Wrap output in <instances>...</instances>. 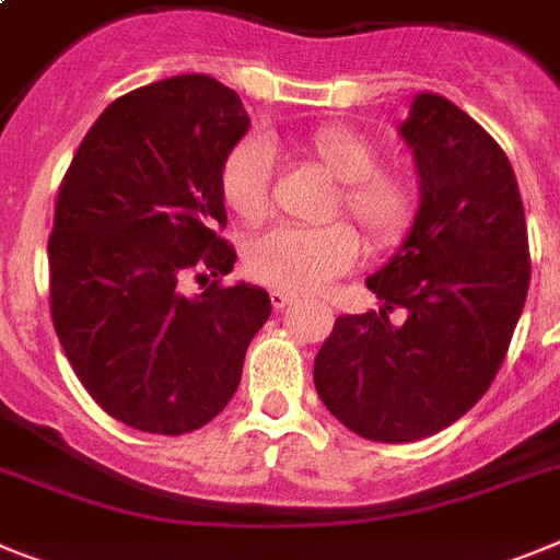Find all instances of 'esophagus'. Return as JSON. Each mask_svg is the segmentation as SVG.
<instances>
[{"label": "esophagus", "mask_w": 560, "mask_h": 560, "mask_svg": "<svg viewBox=\"0 0 560 560\" xmlns=\"http://www.w3.org/2000/svg\"><path fill=\"white\" fill-rule=\"evenodd\" d=\"M269 300H271V305H275L277 312H280V308H285V305L294 303V294H291V291H283V289H271Z\"/></svg>", "instance_id": "34e87169"}]
</instances>
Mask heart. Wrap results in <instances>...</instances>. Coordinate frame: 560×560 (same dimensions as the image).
<instances>
[{"label":"heart","mask_w":560,"mask_h":560,"mask_svg":"<svg viewBox=\"0 0 560 560\" xmlns=\"http://www.w3.org/2000/svg\"><path fill=\"white\" fill-rule=\"evenodd\" d=\"M319 170L339 180L331 212H342L371 252H388L417 221V189L402 172L380 170V150L362 132L328 124L300 141ZM223 207L243 223H260L271 207V158L260 141L237 143L221 166ZM360 257V237L348 223L277 226L246 246V271L283 291H314L346 275Z\"/></svg>","instance_id":"b5f03b06"}]
</instances>
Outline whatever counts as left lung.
<instances>
[{
  "instance_id": "left-lung-1",
  "label": "left lung",
  "mask_w": 560,
  "mask_h": 560,
  "mask_svg": "<svg viewBox=\"0 0 560 560\" xmlns=\"http://www.w3.org/2000/svg\"><path fill=\"white\" fill-rule=\"evenodd\" d=\"M399 136L417 161V221L365 280L380 312L337 317L314 360L323 405L388 444L433 436L479 402L529 289L518 180L490 132L444 95L419 93Z\"/></svg>"
}]
</instances>
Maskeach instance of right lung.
<instances>
[{
	"mask_svg": "<svg viewBox=\"0 0 560 560\" xmlns=\"http://www.w3.org/2000/svg\"><path fill=\"white\" fill-rule=\"evenodd\" d=\"M246 130L234 90L172 75L109 104L59 186L47 241L52 328L88 394L143 433L212 422L271 314L260 285L209 280L237 260L218 234L221 166Z\"/></svg>",
	"mask_w": 560,
	"mask_h": 560,
	"instance_id": "right-lung-1",
	"label": "right lung"
}]
</instances>
